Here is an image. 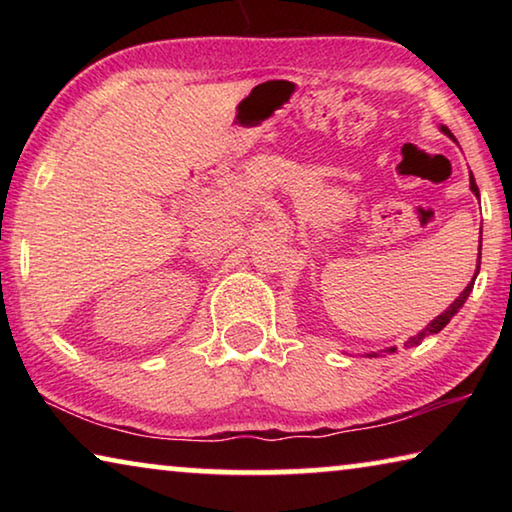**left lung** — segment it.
<instances>
[{
  "label": "left lung",
  "mask_w": 512,
  "mask_h": 512,
  "mask_svg": "<svg viewBox=\"0 0 512 512\" xmlns=\"http://www.w3.org/2000/svg\"><path fill=\"white\" fill-rule=\"evenodd\" d=\"M443 133L452 135V133H449V128H445V126H443ZM470 187H472V192H474L476 196H479V187H476V183H474V176H470ZM481 239H483V232H481ZM481 239H479V262H476V273H474V277H472V282L467 284V287L463 289L461 296H458V298L452 302V305L447 307L445 314H440L436 320H431V323H429L427 327H424L420 334H415L411 341H406V348H413V345H418V343L424 339V336H429V334H438L440 329H443V327L449 323V320H452V316L456 314V311L465 305V300H467V296H470V293H472L474 280H476V275H479V268H481ZM391 352H395V348H391ZM370 357H379V354L375 352V354H370Z\"/></svg>",
  "instance_id": "left-lung-1"
}]
</instances>
